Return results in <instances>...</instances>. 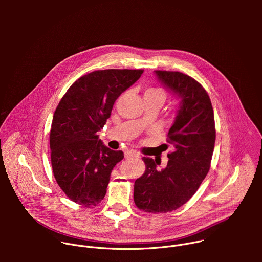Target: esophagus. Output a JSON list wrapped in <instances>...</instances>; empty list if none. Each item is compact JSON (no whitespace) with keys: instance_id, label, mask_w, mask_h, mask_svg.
<instances>
[{"instance_id":"1","label":"esophagus","mask_w":262,"mask_h":262,"mask_svg":"<svg viewBox=\"0 0 262 262\" xmlns=\"http://www.w3.org/2000/svg\"><path fill=\"white\" fill-rule=\"evenodd\" d=\"M124 157H125V159H135V158H139V155L136 151L126 150L124 152Z\"/></svg>"}]
</instances>
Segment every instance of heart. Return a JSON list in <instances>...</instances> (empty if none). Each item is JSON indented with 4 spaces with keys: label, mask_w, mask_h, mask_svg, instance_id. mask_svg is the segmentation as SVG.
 Here are the masks:
<instances>
[{
    "label": "heart",
    "mask_w": 262,
    "mask_h": 262,
    "mask_svg": "<svg viewBox=\"0 0 262 262\" xmlns=\"http://www.w3.org/2000/svg\"><path fill=\"white\" fill-rule=\"evenodd\" d=\"M145 93H162L165 96V93L163 90L161 89H157V88H151V89H148Z\"/></svg>",
    "instance_id": "b5f03b06"
}]
</instances>
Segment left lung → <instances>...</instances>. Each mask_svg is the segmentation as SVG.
Here are the masks:
<instances>
[{
  "label": "left lung",
  "instance_id": "obj_1",
  "mask_svg": "<svg viewBox=\"0 0 262 262\" xmlns=\"http://www.w3.org/2000/svg\"><path fill=\"white\" fill-rule=\"evenodd\" d=\"M156 73L177 94L180 104L168 133L174 151L168 154L166 168L159 169L152 159L143 158L145 172L135 181V204L148 213L176 210L194 196L210 169L215 142L213 110L202 85L179 71Z\"/></svg>",
  "mask_w": 262,
  "mask_h": 262
}]
</instances>
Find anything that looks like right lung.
I'll return each mask as SVG.
<instances>
[{
    "mask_svg": "<svg viewBox=\"0 0 262 262\" xmlns=\"http://www.w3.org/2000/svg\"><path fill=\"white\" fill-rule=\"evenodd\" d=\"M143 69H104L85 74L61 98L53 117L50 146L55 179L65 195L85 207L105 196L111 172L124 155L98 139L115 100Z\"/></svg>",
    "mask_w": 262,
    "mask_h": 262,
    "instance_id": "obj_1",
    "label": "right lung"
}]
</instances>
